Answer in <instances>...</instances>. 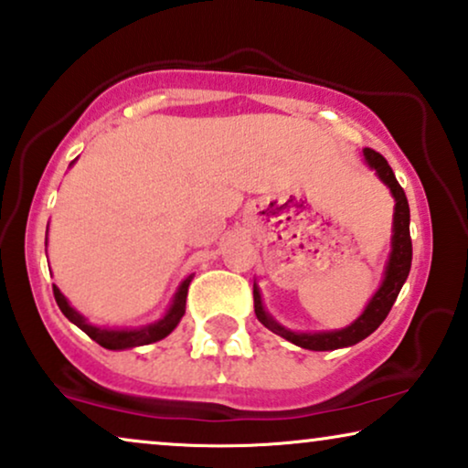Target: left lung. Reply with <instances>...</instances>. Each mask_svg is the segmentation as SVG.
<instances>
[{"mask_svg":"<svg viewBox=\"0 0 468 468\" xmlns=\"http://www.w3.org/2000/svg\"><path fill=\"white\" fill-rule=\"evenodd\" d=\"M366 163L378 174V178L389 186L391 196L396 197V212H393V236H391V253L389 262L385 269V279H382L380 288L376 290V294L369 299L367 307L363 309V314L355 320L353 324H348L346 329L339 331H324V333H296L290 331L286 326H282L266 314L262 305V296L256 283H253V307H256L258 320L266 329L277 333L288 342H292L301 348L307 350H337L346 348V346L359 344L361 339L378 329L382 320L387 318V314L391 312L393 303H396L399 290H402L406 277L410 272V260H412V242H410V210H409V199L399 182L396 180V174L389 167L385 156L376 153L372 148L363 150Z\"/></svg>","mask_w":468,"mask_h":468,"instance_id":"obj_1","label":"left lung"}]
</instances>
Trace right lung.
<instances>
[{
    "label": "right lung",
    "mask_w": 468,
    "mask_h": 468,
    "mask_svg": "<svg viewBox=\"0 0 468 468\" xmlns=\"http://www.w3.org/2000/svg\"><path fill=\"white\" fill-rule=\"evenodd\" d=\"M193 275H189L185 282L180 283L178 292H176L172 305H169L167 314L163 315L159 323L142 326V329H101V326L90 324L75 307H70V303L66 301V296L59 292L58 286H53V296H56L58 307L62 309V314L70 320L72 324H77L79 329L86 333L88 337H92L96 344H101L107 350H124V348H135V346H145L159 342V339L167 337L176 326H178L180 318L185 315L186 305V292H189V283Z\"/></svg>",
    "instance_id": "add662e5"
}]
</instances>
